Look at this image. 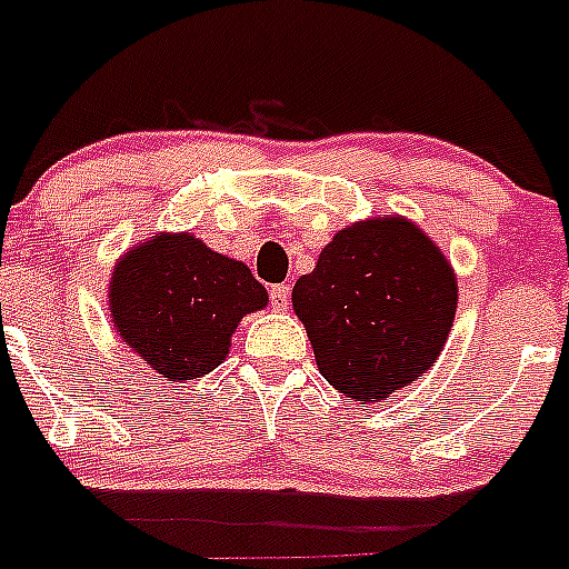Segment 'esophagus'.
Segmentation results:
<instances>
[{
    "mask_svg": "<svg viewBox=\"0 0 569 569\" xmlns=\"http://www.w3.org/2000/svg\"><path fill=\"white\" fill-rule=\"evenodd\" d=\"M270 305H273V310H284L290 305V288L288 284H273L270 288Z\"/></svg>",
    "mask_w": 569,
    "mask_h": 569,
    "instance_id": "esophagus-1",
    "label": "esophagus"
}]
</instances>
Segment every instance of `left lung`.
<instances>
[{
  "label": "left lung",
  "instance_id": "obj_1",
  "mask_svg": "<svg viewBox=\"0 0 569 569\" xmlns=\"http://www.w3.org/2000/svg\"><path fill=\"white\" fill-rule=\"evenodd\" d=\"M456 305L450 261L399 216L339 230L293 288L321 376L361 405L433 367Z\"/></svg>",
  "mask_w": 569,
  "mask_h": 569
}]
</instances>
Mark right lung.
Returning a JSON list of instances; mask_svg holds the SVG:
<instances>
[{
    "instance_id": "1",
    "label": "right lung",
    "mask_w": 569,
    "mask_h": 569,
    "mask_svg": "<svg viewBox=\"0 0 569 569\" xmlns=\"http://www.w3.org/2000/svg\"><path fill=\"white\" fill-rule=\"evenodd\" d=\"M268 305L248 264L193 239L153 236L110 279V319L124 345L164 381L202 379L228 356L241 316Z\"/></svg>"
}]
</instances>
